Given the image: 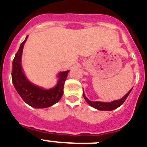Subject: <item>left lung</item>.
Here are the masks:
<instances>
[{
    "label": "left lung",
    "instance_id": "8db88e82",
    "mask_svg": "<svg viewBox=\"0 0 147 147\" xmlns=\"http://www.w3.org/2000/svg\"><path fill=\"white\" fill-rule=\"evenodd\" d=\"M132 89L129 90L127 94L124 96V97L122 98L119 100H116V101H113V102H92V101H90L86 96H85V93L83 92V96L85 98V101L89 104L90 106H92L93 107L96 109H98L99 110H113L115 109L118 108L119 107H120L121 105L122 104L124 103L125 102V100L127 99V96H129V93L131 92Z\"/></svg>",
    "mask_w": 147,
    "mask_h": 147
}]
</instances>
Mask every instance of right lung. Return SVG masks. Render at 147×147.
<instances>
[{
	"label": "right lung",
	"mask_w": 147,
	"mask_h": 147,
	"mask_svg": "<svg viewBox=\"0 0 147 147\" xmlns=\"http://www.w3.org/2000/svg\"><path fill=\"white\" fill-rule=\"evenodd\" d=\"M28 36L20 44L12 62L11 80L14 87L26 103L35 108H45L52 106L59 101L63 94L65 82L69 71L59 74V80L54 88L44 90L30 82L22 70L21 56Z\"/></svg>",
	"instance_id": "add662e5"
}]
</instances>
